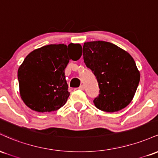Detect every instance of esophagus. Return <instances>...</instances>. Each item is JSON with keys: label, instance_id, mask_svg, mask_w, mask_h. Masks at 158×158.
I'll return each mask as SVG.
<instances>
[{"label": "esophagus", "instance_id": "obj_1", "mask_svg": "<svg viewBox=\"0 0 158 158\" xmlns=\"http://www.w3.org/2000/svg\"><path fill=\"white\" fill-rule=\"evenodd\" d=\"M78 89L79 90H84L85 89V87H84V85H80V86H79V88H78Z\"/></svg>", "mask_w": 158, "mask_h": 158}]
</instances>
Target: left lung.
Listing matches in <instances>:
<instances>
[{
  "mask_svg": "<svg viewBox=\"0 0 158 158\" xmlns=\"http://www.w3.org/2000/svg\"><path fill=\"white\" fill-rule=\"evenodd\" d=\"M83 58L100 88L99 97L94 100L98 109L111 113L128 106L140 79L132 56L112 43L95 41L84 43Z\"/></svg>",
  "mask_w": 158,
  "mask_h": 158,
  "instance_id": "left-lung-1",
  "label": "left lung"
}]
</instances>
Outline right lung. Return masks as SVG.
<instances>
[{
	"label": "right lung",
	"mask_w": 158,
	"mask_h": 158,
	"mask_svg": "<svg viewBox=\"0 0 158 158\" xmlns=\"http://www.w3.org/2000/svg\"><path fill=\"white\" fill-rule=\"evenodd\" d=\"M79 50V44H49L27 56L18 70V79L20 96L28 108L43 113L64 106L70 95L64 69L70 59H80Z\"/></svg>",
	"instance_id": "right-lung-1"
}]
</instances>
